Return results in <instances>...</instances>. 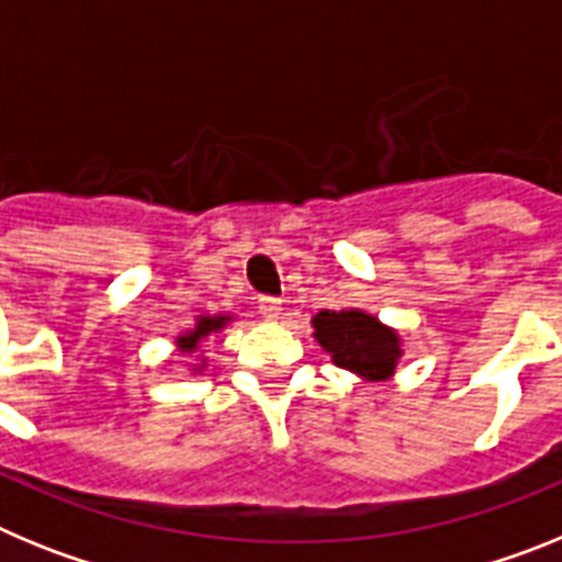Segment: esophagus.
<instances>
[{
	"mask_svg": "<svg viewBox=\"0 0 562 562\" xmlns=\"http://www.w3.org/2000/svg\"><path fill=\"white\" fill-rule=\"evenodd\" d=\"M258 312H261V317H267V321H276V317L281 315V301L272 295H261L258 297Z\"/></svg>",
	"mask_w": 562,
	"mask_h": 562,
	"instance_id": "obj_1",
	"label": "esophagus"
}]
</instances>
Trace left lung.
Returning a JSON list of instances; mask_svg holds the SVG:
<instances>
[{
	"instance_id": "8db88e82",
	"label": "left lung",
	"mask_w": 562,
	"mask_h": 562,
	"mask_svg": "<svg viewBox=\"0 0 562 562\" xmlns=\"http://www.w3.org/2000/svg\"><path fill=\"white\" fill-rule=\"evenodd\" d=\"M315 337L331 355L335 366L369 380L394 374L400 357V337L366 312H317Z\"/></svg>"
}]
</instances>
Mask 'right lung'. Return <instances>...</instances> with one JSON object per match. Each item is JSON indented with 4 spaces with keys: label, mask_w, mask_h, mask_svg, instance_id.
Listing matches in <instances>:
<instances>
[{
    "label": "right lung",
    "mask_w": 562,
    "mask_h": 562,
    "mask_svg": "<svg viewBox=\"0 0 562 562\" xmlns=\"http://www.w3.org/2000/svg\"><path fill=\"white\" fill-rule=\"evenodd\" d=\"M222 324H225V317H202L191 335H186V337H180V340H177V342H180V349L191 351L193 346L200 342V337H205L207 331H213V329H222Z\"/></svg>",
    "instance_id": "obj_1"
}]
</instances>
